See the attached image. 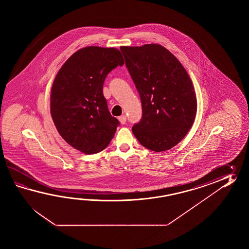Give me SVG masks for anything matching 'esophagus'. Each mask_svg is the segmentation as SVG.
<instances>
[{
    "instance_id": "esophagus-1",
    "label": "esophagus",
    "mask_w": 249,
    "mask_h": 249,
    "mask_svg": "<svg viewBox=\"0 0 249 249\" xmlns=\"http://www.w3.org/2000/svg\"><path fill=\"white\" fill-rule=\"evenodd\" d=\"M118 120L122 124H124L126 123V117L125 116H120V117H118Z\"/></svg>"
}]
</instances>
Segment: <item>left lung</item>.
Segmentation results:
<instances>
[{
    "mask_svg": "<svg viewBox=\"0 0 249 249\" xmlns=\"http://www.w3.org/2000/svg\"><path fill=\"white\" fill-rule=\"evenodd\" d=\"M125 65L141 97L142 117L132 126L145 148L168 150L185 137L196 114L191 79L175 55L159 44L121 46Z\"/></svg>",
    "mask_w": 249,
    "mask_h": 249,
    "instance_id": "8db88e82",
    "label": "left lung"
}]
</instances>
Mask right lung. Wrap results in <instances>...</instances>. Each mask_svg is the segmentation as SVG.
Here are the masks:
<instances>
[{"label":"right lung","instance_id":"add662e5","mask_svg":"<svg viewBox=\"0 0 249 249\" xmlns=\"http://www.w3.org/2000/svg\"><path fill=\"white\" fill-rule=\"evenodd\" d=\"M124 63L116 48L80 49L64 63L51 92V114L58 133L83 153L101 152L110 142L119 121L112 117L103 84L112 69Z\"/></svg>","mask_w":249,"mask_h":249}]
</instances>
